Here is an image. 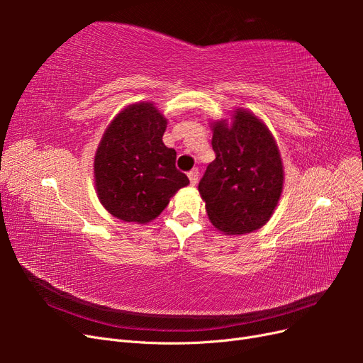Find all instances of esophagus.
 I'll use <instances>...</instances> for the list:
<instances>
[{
	"instance_id": "esophagus-1",
	"label": "esophagus",
	"mask_w": 363,
	"mask_h": 363,
	"mask_svg": "<svg viewBox=\"0 0 363 363\" xmlns=\"http://www.w3.org/2000/svg\"><path fill=\"white\" fill-rule=\"evenodd\" d=\"M199 175H200L199 169H192V171L188 172V177H189V180H191V184L195 186L196 183H199Z\"/></svg>"
}]
</instances>
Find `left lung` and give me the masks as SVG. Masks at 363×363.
Listing matches in <instances>:
<instances>
[{"label": "left lung", "mask_w": 363, "mask_h": 363, "mask_svg": "<svg viewBox=\"0 0 363 363\" xmlns=\"http://www.w3.org/2000/svg\"><path fill=\"white\" fill-rule=\"evenodd\" d=\"M215 160L199 191L211 223L224 235H245L265 225L283 191L279 147L262 121L238 108L232 124L213 123Z\"/></svg>", "instance_id": "left-lung-1"}]
</instances>
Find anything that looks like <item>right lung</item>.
<instances>
[{
	"label": "right lung",
	"instance_id": "obj_1",
	"mask_svg": "<svg viewBox=\"0 0 363 363\" xmlns=\"http://www.w3.org/2000/svg\"><path fill=\"white\" fill-rule=\"evenodd\" d=\"M164 118L151 103L130 104L115 116L95 152L98 199L125 223L147 224L189 184L175 168L177 152L163 144Z\"/></svg>",
	"mask_w": 363,
	"mask_h": 363
}]
</instances>
